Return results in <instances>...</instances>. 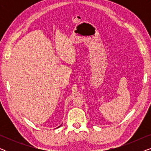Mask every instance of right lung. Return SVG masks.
Wrapping results in <instances>:
<instances>
[{"mask_svg":"<svg viewBox=\"0 0 151 151\" xmlns=\"http://www.w3.org/2000/svg\"><path fill=\"white\" fill-rule=\"evenodd\" d=\"M61 126V125H60ZM60 126H59V127H58V128H59V127H60Z\"/></svg>","mask_w":151,"mask_h":151,"instance_id":"add662e5","label":"right lung"}]
</instances>
